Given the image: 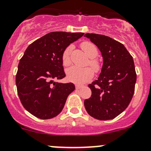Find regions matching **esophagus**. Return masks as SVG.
Masks as SVG:
<instances>
[{"label":"esophagus","instance_id":"esophagus-1","mask_svg":"<svg viewBox=\"0 0 151 151\" xmlns=\"http://www.w3.org/2000/svg\"><path fill=\"white\" fill-rule=\"evenodd\" d=\"M81 87H83V86H82V85H79V84H76V85H75V88H76V89H81Z\"/></svg>","mask_w":151,"mask_h":151}]
</instances>
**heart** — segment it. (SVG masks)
I'll return each instance as SVG.
<instances>
[{"instance_id":"heart-1","label":"heart","mask_w":151,"mask_h":151,"mask_svg":"<svg viewBox=\"0 0 151 151\" xmlns=\"http://www.w3.org/2000/svg\"><path fill=\"white\" fill-rule=\"evenodd\" d=\"M81 47L85 53L89 58H95L98 55V50L94 44L90 42H83L81 43ZM72 50V46H68L64 50L62 53V63L65 66L69 65L70 64V52ZM90 65L96 70L99 69V64L96 59L90 60ZM94 71L90 67L80 68L77 66H72L66 70V76L69 81L75 83H84L92 78Z\"/></svg>"}]
</instances>
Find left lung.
Instances as JSON below:
<instances>
[{
    "mask_svg": "<svg viewBox=\"0 0 151 151\" xmlns=\"http://www.w3.org/2000/svg\"><path fill=\"white\" fill-rule=\"evenodd\" d=\"M103 58L101 73L89 84L92 96L84 101L87 113L99 120L112 119L129 104L135 92L136 73L132 56L121 43L105 35L86 34Z\"/></svg>",
    "mask_w": 151,
    "mask_h": 151,
    "instance_id": "1",
    "label": "left lung"
}]
</instances>
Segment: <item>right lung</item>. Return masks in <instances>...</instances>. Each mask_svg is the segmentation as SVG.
<instances>
[{"instance_id":"right-lung-1","label":"right lung","mask_w":151,"mask_h":151,"mask_svg":"<svg viewBox=\"0 0 151 151\" xmlns=\"http://www.w3.org/2000/svg\"><path fill=\"white\" fill-rule=\"evenodd\" d=\"M83 35L50 32L31 43L24 52L16 76L17 92L23 107L36 117L47 119L59 114L75 89L72 83L54 80L65 77L62 53Z\"/></svg>"}]
</instances>
